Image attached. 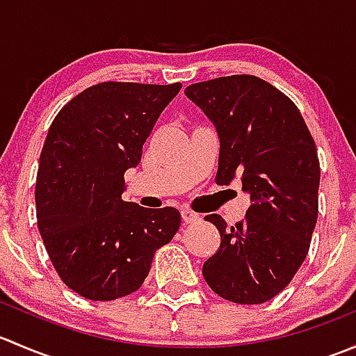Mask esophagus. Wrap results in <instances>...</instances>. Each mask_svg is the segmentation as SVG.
<instances>
[{
	"label": "esophagus",
	"mask_w": 356,
	"mask_h": 356,
	"mask_svg": "<svg viewBox=\"0 0 356 356\" xmlns=\"http://www.w3.org/2000/svg\"><path fill=\"white\" fill-rule=\"evenodd\" d=\"M181 215H182V220H184L186 224H195V222L201 220V217H200V215L196 213V211L189 210V208H182Z\"/></svg>",
	"instance_id": "34e87169"
}]
</instances>
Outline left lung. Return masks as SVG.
Masks as SVG:
<instances>
[{"mask_svg":"<svg viewBox=\"0 0 356 356\" xmlns=\"http://www.w3.org/2000/svg\"><path fill=\"white\" fill-rule=\"evenodd\" d=\"M184 95L203 110L220 139L217 184L243 182L246 218L220 232V248L203 264L213 293L241 305L272 300L307 258L317 224L321 165L300 110L254 75L196 82Z\"/></svg>","mask_w":356,"mask_h":356,"instance_id":"8db88e82","label":"left lung"}]
</instances>
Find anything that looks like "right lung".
I'll list each match as a JSON object with an SVG mask.
<instances>
[{"label": "right lung", "instance_id": "1", "mask_svg": "<svg viewBox=\"0 0 356 356\" xmlns=\"http://www.w3.org/2000/svg\"><path fill=\"white\" fill-rule=\"evenodd\" d=\"M181 91L138 82H102L53 120L35 179L38 227L60 279L81 296L110 301L141 288L153 254L181 225L177 208L122 200L124 174Z\"/></svg>", "mask_w": 356, "mask_h": 356}]
</instances>
